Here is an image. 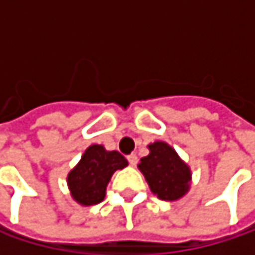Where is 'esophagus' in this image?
Instances as JSON below:
<instances>
[{"instance_id":"esophagus-1","label":"esophagus","mask_w":255,"mask_h":255,"mask_svg":"<svg viewBox=\"0 0 255 255\" xmlns=\"http://www.w3.org/2000/svg\"><path fill=\"white\" fill-rule=\"evenodd\" d=\"M127 159H128V164H129V165H132V167H134V165L137 164V161H138L135 153H131V155H128Z\"/></svg>"}]
</instances>
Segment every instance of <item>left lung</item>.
<instances>
[{
	"label": "left lung",
	"instance_id": "obj_1",
	"mask_svg": "<svg viewBox=\"0 0 255 255\" xmlns=\"http://www.w3.org/2000/svg\"><path fill=\"white\" fill-rule=\"evenodd\" d=\"M150 153L140 159L137 165L144 174L150 190L164 201L181 198L190 181L189 167L178 158L176 150L164 141L149 144Z\"/></svg>",
	"mask_w": 255,
	"mask_h": 255
}]
</instances>
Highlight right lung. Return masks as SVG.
Returning <instances> with one entry per match:
<instances>
[{
  "label": "right lung",
  "mask_w": 255,
  "mask_h": 255,
  "mask_svg": "<svg viewBox=\"0 0 255 255\" xmlns=\"http://www.w3.org/2000/svg\"><path fill=\"white\" fill-rule=\"evenodd\" d=\"M127 159L117 150L108 152L100 144L90 146L79 164L68 176V184L74 199L82 205L102 202L112 174L127 167Z\"/></svg>",
  "instance_id": "right-lung-1"
}]
</instances>
